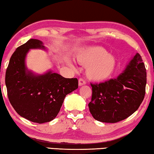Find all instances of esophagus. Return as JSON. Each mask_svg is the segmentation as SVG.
Segmentation results:
<instances>
[{"instance_id": "34e87169", "label": "esophagus", "mask_w": 154, "mask_h": 154, "mask_svg": "<svg viewBox=\"0 0 154 154\" xmlns=\"http://www.w3.org/2000/svg\"><path fill=\"white\" fill-rule=\"evenodd\" d=\"M85 84H86V81H85V80L83 79H82V78L79 79V86H82V85H85Z\"/></svg>"}]
</instances>
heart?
Segmentation results:
<instances>
[{"label":"heart","instance_id":"1","mask_svg":"<svg viewBox=\"0 0 154 154\" xmlns=\"http://www.w3.org/2000/svg\"><path fill=\"white\" fill-rule=\"evenodd\" d=\"M75 58L80 65L86 66L87 77L93 81H103L108 79L116 66L115 58L100 47L82 49Z\"/></svg>","mask_w":154,"mask_h":154}]
</instances>
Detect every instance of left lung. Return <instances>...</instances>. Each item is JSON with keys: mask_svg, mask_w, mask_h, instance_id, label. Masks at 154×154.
Masks as SVG:
<instances>
[{"mask_svg": "<svg viewBox=\"0 0 154 154\" xmlns=\"http://www.w3.org/2000/svg\"><path fill=\"white\" fill-rule=\"evenodd\" d=\"M146 72L137 53L116 79L91 84L89 112L96 120L115 123L126 119L140 107L145 95Z\"/></svg>", "mask_w": 154, "mask_h": 154, "instance_id": "1", "label": "left lung"}]
</instances>
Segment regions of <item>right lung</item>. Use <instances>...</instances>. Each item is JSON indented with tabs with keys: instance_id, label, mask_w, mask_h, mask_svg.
<instances>
[{
	"instance_id": "add662e5",
	"label": "right lung",
	"mask_w": 154,
	"mask_h": 154,
	"mask_svg": "<svg viewBox=\"0 0 154 154\" xmlns=\"http://www.w3.org/2000/svg\"><path fill=\"white\" fill-rule=\"evenodd\" d=\"M31 49H45L42 42L29 39L11 56L5 74V85L11 105L20 116L42 124L58 115L66 95L79 87L77 79H65L51 71L35 75L27 70L25 57Z\"/></svg>"
}]
</instances>
